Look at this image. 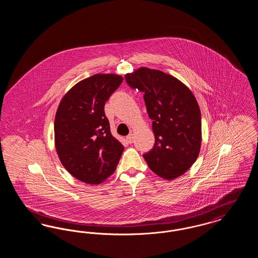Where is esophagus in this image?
Here are the masks:
<instances>
[{"label": "esophagus", "mask_w": 258, "mask_h": 258, "mask_svg": "<svg viewBox=\"0 0 258 258\" xmlns=\"http://www.w3.org/2000/svg\"><path fill=\"white\" fill-rule=\"evenodd\" d=\"M125 139H126V141H127L128 143H133V141H134V135H133V134H130V135L125 137Z\"/></svg>", "instance_id": "1"}]
</instances>
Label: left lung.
Returning a JSON list of instances; mask_svg holds the SVG:
<instances>
[{
    "label": "left lung",
    "instance_id": "1",
    "mask_svg": "<svg viewBox=\"0 0 258 258\" xmlns=\"http://www.w3.org/2000/svg\"><path fill=\"white\" fill-rule=\"evenodd\" d=\"M126 83L144 93L153 120V149L143 155L151 170L173 180L195 163L200 152L201 113L192 92L176 77L142 67L124 75Z\"/></svg>",
    "mask_w": 258,
    "mask_h": 258
}]
</instances>
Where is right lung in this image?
I'll list each match as a JSON object with an SVG mask.
<instances>
[{"label":"right lung","instance_id":"1","mask_svg":"<svg viewBox=\"0 0 258 258\" xmlns=\"http://www.w3.org/2000/svg\"><path fill=\"white\" fill-rule=\"evenodd\" d=\"M123 77L94 74L75 84L58 106L54 122L55 147L63 167L86 184H98L111 176L123 146L111 135L104 104Z\"/></svg>","mask_w":258,"mask_h":258}]
</instances>
